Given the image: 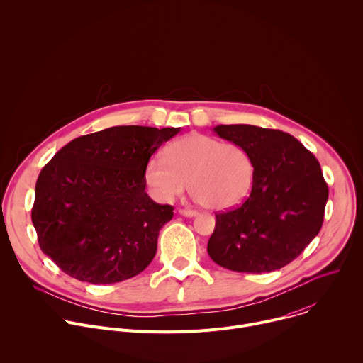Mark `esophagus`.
<instances>
[{
    "label": "esophagus",
    "instance_id": "34e87169",
    "mask_svg": "<svg viewBox=\"0 0 363 363\" xmlns=\"http://www.w3.org/2000/svg\"><path fill=\"white\" fill-rule=\"evenodd\" d=\"M179 214L184 217H195L198 213L195 210H189V208H181Z\"/></svg>",
    "mask_w": 363,
    "mask_h": 363
}]
</instances>
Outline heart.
Here are the masks:
<instances>
[{
  "mask_svg": "<svg viewBox=\"0 0 363 363\" xmlns=\"http://www.w3.org/2000/svg\"><path fill=\"white\" fill-rule=\"evenodd\" d=\"M252 177V160L241 145L199 133L172 142L164 158H152L145 167V181L155 198L171 202L188 182L195 201L211 211L240 203L250 192Z\"/></svg>",
  "mask_w": 363,
  "mask_h": 363,
  "instance_id": "b5f03b06",
  "label": "heart"
}]
</instances>
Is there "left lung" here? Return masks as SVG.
Masks as SVG:
<instances>
[{
  "mask_svg": "<svg viewBox=\"0 0 363 363\" xmlns=\"http://www.w3.org/2000/svg\"><path fill=\"white\" fill-rule=\"evenodd\" d=\"M214 132L252 160L251 192L237 208L217 213L208 251L238 273H270L297 258L320 231L329 188L315 155L291 135L252 125Z\"/></svg>",
  "mask_w": 363,
  "mask_h": 363,
  "instance_id": "8db88e82",
  "label": "left lung"
}]
</instances>
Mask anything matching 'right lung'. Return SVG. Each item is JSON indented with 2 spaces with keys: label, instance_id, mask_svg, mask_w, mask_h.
I'll return each mask as SVG.
<instances>
[{
  "label": "right lung",
  "instance_id": "obj_1",
  "mask_svg": "<svg viewBox=\"0 0 363 363\" xmlns=\"http://www.w3.org/2000/svg\"><path fill=\"white\" fill-rule=\"evenodd\" d=\"M179 130L115 126L73 139L45 164L31 220L41 251L62 272L111 284L149 266L174 206L145 192V167Z\"/></svg>",
  "mask_w": 363,
  "mask_h": 363
}]
</instances>
